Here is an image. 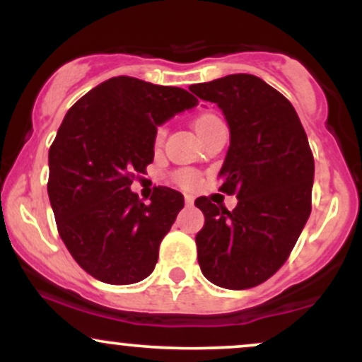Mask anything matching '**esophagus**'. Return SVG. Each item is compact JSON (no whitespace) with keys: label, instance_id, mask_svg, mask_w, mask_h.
Returning a JSON list of instances; mask_svg holds the SVG:
<instances>
[{"label":"esophagus","instance_id":"1","mask_svg":"<svg viewBox=\"0 0 362 362\" xmlns=\"http://www.w3.org/2000/svg\"><path fill=\"white\" fill-rule=\"evenodd\" d=\"M185 204L187 206H192L194 204V197H192V195H190V194H185Z\"/></svg>","mask_w":362,"mask_h":362}]
</instances>
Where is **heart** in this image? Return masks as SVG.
I'll return each mask as SVG.
<instances>
[{"instance_id": "heart-1", "label": "heart", "mask_w": 362, "mask_h": 362, "mask_svg": "<svg viewBox=\"0 0 362 362\" xmlns=\"http://www.w3.org/2000/svg\"><path fill=\"white\" fill-rule=\"evenodd\" d=\"M214 120H218L216 115H211V114L199 115V117L195 119V122H194V127H195V131H197V134H199V132L204 131V129L209 126L211 122H214ZM165 136H167V127L158 129L156 136H155L156 146H161V144H163ZM175 180L178 182V185H182V187H194L195 182H197V177H195L192 172H178L175 175Z\"/></svg>"}]
</instances>
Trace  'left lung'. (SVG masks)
I'll return each mask as SVG.
<instances>
[{"instance_id": "8db88e82", "label": "left lung", "mask_w": 362, "mask_h": 362, "mask_svg": "<svg viewBox=\"0 0 362 362\" xmlns=\"http://www.w3.org/2000/svg\"><path fill=\"white\" fill-rule=\"evenodd\" d=\"M190 91L216 103L230 126L219 190L238 199L233 211L195 199L206 218L195 236L199 265L219 288H255L288 260L310 218L308 138L288 98L253 74H228Z\"/></svg>"}]
</instances>
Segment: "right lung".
I'll return each mask as SVG.
<instances>
[{"instance_id":"1","label":"right lung","mask_w":362,"mask_h":362,"mask_svg":"<svg viewBox=\"0 0 362 362\" xmlns=\"http://www.w3.org/2000/svg\"><path fill=\"white\" fill-rule=\"evenodd\" d=\"M197 103L184 88L115 76L66 114L49 149L47 194L62 242L95 279L134 284L155 269L184 195L156 187L144 204L131 184L153 161L158 126Z\"/></svg>"}]
</instances>
